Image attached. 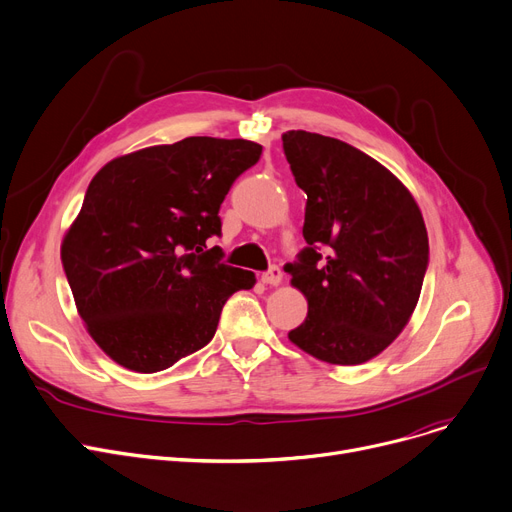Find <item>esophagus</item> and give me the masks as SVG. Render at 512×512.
<instances>
[{
  "instance_id": "1",
  "label": "esophagus",
  "mask_w": 512,
  "mask_h": 512,
  "mask_svg": "<svg viewBox=\"0 0 512 512\" xmlns=\"http://www.w3.org/2000/svg\"><path fill=\"white\" fill-rule=\"evenodd\" d=\"M283 281V270L279 266H270L262 275V283L266 285H279Z\"/></svg>"
}]
</instances>
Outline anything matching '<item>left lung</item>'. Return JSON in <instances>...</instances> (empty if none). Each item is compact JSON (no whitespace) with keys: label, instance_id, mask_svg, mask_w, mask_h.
I'll use <instances>...</instances> for the list:
<instances>
[{"label":"left lung","instance_id":"left-lung-1","mask_svg":"<svg viewBox=\"0 0 512 512\" xmlns=\"http://www.w3.org/2000/svg\"><path fill=\"white\" fill-rule=\"evenodd\" d=\"M283 150L308 196V246L285 264L308 316L289 339L322 362L364 364L417 306L430 262L424 217L393 173L343 140L291 130Z\"/></svg>","mask_w":512,"mask_h":512}]
</instances>
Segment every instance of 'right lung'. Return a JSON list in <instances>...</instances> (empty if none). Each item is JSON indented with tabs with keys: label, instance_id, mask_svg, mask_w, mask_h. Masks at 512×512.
Here are the masks:
<instances>
[{
	"label": "right lung",
	"instance_id": "1",
	"mask_svg": "<svg viewBox=\"0 0 512 512\" xmlns=\"http://www.w3.org/2000/svg\"><path fill=\"white\" fill-rule=\"evenodd\" d=\"M250 140L190 136L107 163L88 184L62 262L90 337L134 372L153 374L202 349L252 270L225 264L219 208L258 163Z\"/></svg>",
	"mask_w": 512,
	"mask_h": 512
}]
</instances>
